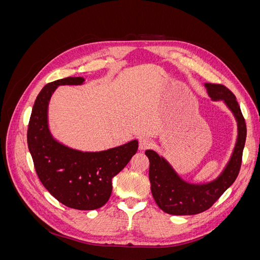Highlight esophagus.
<instances>
[{
  "label": "esophagus",
  "mask_w": 260,
  "mask_h": 260,
  "mask_svg": "<svg viewBox=\"0 0 260 260\" xmlns=\"http://www.w3.org/2000/svg\"><path fill=\"white\" fill-rule=\"evenodd\" d=\"M151 145H152L151 140L147 138H141L139 141V148L141 149V151H144V149L148 148Z\"/></svg>",
  "instance_id": "34e87169"
}]
</instances>
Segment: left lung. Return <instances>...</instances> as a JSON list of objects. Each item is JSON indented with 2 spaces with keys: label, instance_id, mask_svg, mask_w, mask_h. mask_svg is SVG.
<instances>
[{
  "label": "left lung",
  "instance_id": "1",
  "mask_svg": "<svg viewBox=\"0 0 260 260\" xmlns=\"http://www.w3.org/2000/svg\"><path fill=\"white\" fill-rule=\"evenodd\" d=\"M212 101H223L238 124V138L229 161L215 180L207 183H190L181 178L171 165L152 149L145 151L149 159V182L158 207L170 215H196L210 208L237 179L246 140V124L234 94L222 84L205 83Z\"/></svg>",
  "mask_w": 260,
  "mask_h": 260
}]
</instances>
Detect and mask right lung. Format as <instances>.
<instances>
[{
  "label": "right lung",
  "instance_id": "add662e5",
  "mask_svg": "<svg viewBox=\"0 0 260 260\" xmlns=\"http://www.w3.org/2000/svg\"><path fill=\"white\" fill-rule=\"evenodd\" d=\"M82 77H67L46 84L38 94L28 124L27 142L37 175L52 196L65 206L93 210L107 203L112 179L138 151V141L101 152H82L55 140L48 111L58 85H80Z\"/></svg>",
  "mask_w": 260,
  "mask_h": 260
}]
</instances>
